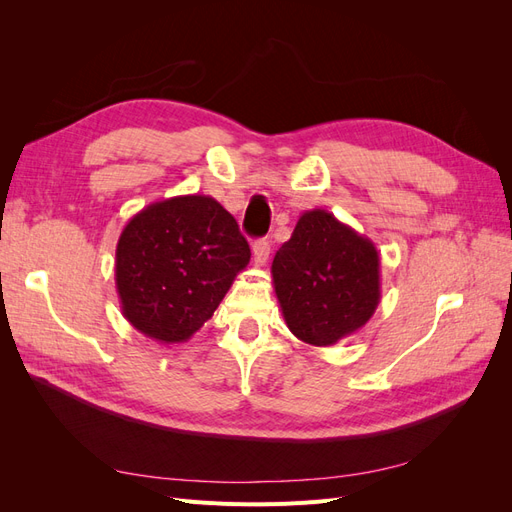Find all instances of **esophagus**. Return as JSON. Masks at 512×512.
Segmentation results:
<instances>
[{
	"mask_svg": "<svg viewBox=\"0 0 512 512\" xmlns=\"http://www.w3.org/2000/svg\"><path fill=\"white\" fill-rule=\"evenodd\" d=\"M252 254H254V265H256V267L265 265V262L269 260V254H271V243H269V239H258V241H254Z\"/></svg>",
	"mask_w": 512,
	"mask_h": 512,
	"instance_id": "esophagus-1",
	"label": "esophagus"
}]
</instances>
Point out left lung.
Masks as SVG:
<instances>
[{"label":"left lung","instance_id":"left-lung-1","mask_svg":"<svg viewBox=\"0 0 512 512\" xmlns=\"http://www.w3.org/2000/svg\"><path fill=\"white\" fill-rule=\"evenodd\" d=\"M271 275L290 333L309 346H333L363 329L380 303L376 245L324 209L301 215Z\"/></svg>","mask_w":512,"mask_h":512}]
</instances>
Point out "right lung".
I'll use <instances>...</instances> for the list:
<instances>
[{"instance_id":"right-lung-1","label":"right lung","mask_w":512,"mask_h":512,"mask_svg":"<svg viewBox=\"0 0 512 512\" xmlns=\"http://www.w3.org/2000/svg\"><path fill=\"white\" fill-rule=\"evenodd\" d=\"M237 220L205 194L151 203L123 226L115 250L121 314L158 344L203 327L250 262Z\"/></svg>"}]
</instances>
